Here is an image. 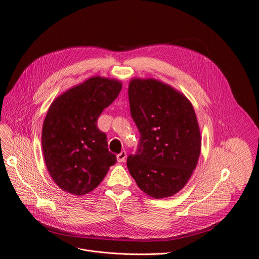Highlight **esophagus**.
<instances>
[{
    "mask_svg": "<svg viewBox=\"0 0 259 259\" xmlns=\"http://www.w3.org/2000/svg\"><path fill=\"white\" fill-rule=\"evenodd\" d=\"M126 157H127V153H126L125 150H122L120 153H118V154L116 155V158H117V161H118V162H124L125 159H126Z\"/></svg>",
    "mask_w": 259,
    "mask_h": 259,
    "instance_id": "34e87169",
    "label": "esophagus"
}]
</instances>
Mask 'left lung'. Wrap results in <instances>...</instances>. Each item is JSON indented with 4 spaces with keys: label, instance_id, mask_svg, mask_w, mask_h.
<instances>
[{
    "label": "left lung",
    "instance_id": "1",
    "mask_svg": "<svg viewBox=\"0 0 259 259\" xmlns=\"http://www.w3.org/2000/svg\"><path fill=\"white\" fill-rule=\"evenodd\" d=\"M130 113L140 133L127 167L139 188L154 198L170 197L196 168L201 139L192 104L183 93L154 78H133Z\"/></svg>",
    "mask_w": 259,
    "mask_h": 259
}]
</instances>
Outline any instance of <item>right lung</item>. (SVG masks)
Listing matches in <instances>:
<instances>
[{
    "mask_svg": "<svg viewBox=\"0 0 259 259\" xmlns=\"http://www.w3.org/2000/svg\"><path fill=\"white\" fill-rule=\"evenodd\" d=\"M120 90L119 80L93 76L50 105L42 130L43 154L50 176L63 191L91 192L116 162L97 122Z\"/></svg>",
    "mask_w": 259,
    "mask_h": 259,
    "instance_id": "obj_1",
    "label": "right lung"
}]
</instances>
